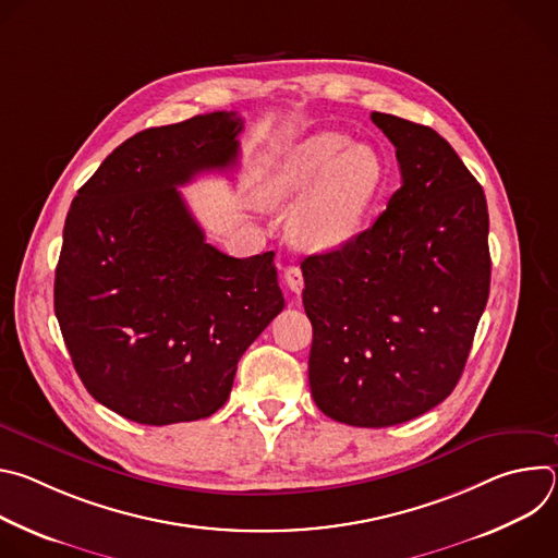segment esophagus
<instances>
[{
  "instance_id": "1",
  "label": "esophagus",
  "mask_w": 558,
  "mask_h": 558,
  "mask_svg": "<svg viewBox=\"0 0 558 558\" xmlns=\"http://www.w3.org/2000/svg\"><path fill=\"white\" fill-rule=\"evenodd\" d=\"M284 282L293 293H300L304 287V278H302V269L298 265H291L284 269Z\"/></svg>"
}]
</instances>
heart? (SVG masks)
Wrapping results in <instances>:
<instances>
[{"instance_id":"1","label":"heart","mask_w":558,"mask_h":558,"mask_svg":"<svg viewBox=\"0 0 558 558\" xmlns=\"http://www.w3.org/2000/svg\"><path fill=\"white\" fill-rule=\"evenodd\" d=\"M386 181V166L368 143L342 132H315L282 149L263 174L267 205H293L289 231L306 250H338L360 233Z\"/></svg>"}]
</instances>
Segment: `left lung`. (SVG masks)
Returning a JSON list of instances; mask_svg holds the SVG:
<instances>
[{"instance_id":"left-lung-1","label":"left lung","mask_w":558,"mask_h":558,"mask_svg":"<svg viewBox=\"0 0 558 558\" xmlns=\"http://www.w3.org/2000/svg\"><path fill=\"white\" fill-rule=\"evenodd\" d=\"M402 185L340 250L304 258L308 386L327 417L384 428L457 386L490 293L484 187L433 128L373 112Z\"/></svg>"}]
</instances>
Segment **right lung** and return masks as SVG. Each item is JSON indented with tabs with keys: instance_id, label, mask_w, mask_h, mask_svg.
<instances>
[{
	"instance_id": "1",
	"label": "right lung",
	"mask_w": 558,
	"mask_h": 558,
	"mask_svg": "<svg viewBox=\"0 0 558 558\" xmlns=\"http://www.w3.org/2000/svg\"><path fill=\"white\" fill-rule=\"evenodd\" d=\"M235 112L149 128L76 192L54 271V315L99 404L147 426L216 413L238 360L284 308L274 252L231 258L177 187L238 166Z\"/></svg>"
}]
</instances>
